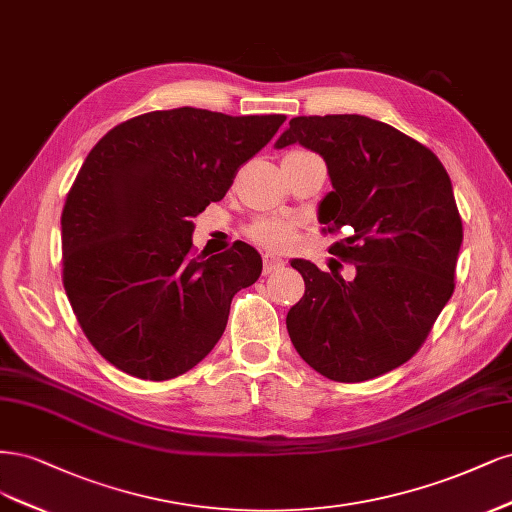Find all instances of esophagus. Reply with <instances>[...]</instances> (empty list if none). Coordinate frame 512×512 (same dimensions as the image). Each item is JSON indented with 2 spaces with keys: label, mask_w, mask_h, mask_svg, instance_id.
<instances>
[{
  "label": "esophagus",
  "mask_w": 512,
  "mask_h": 512,
  "mask_svg": "<svg viewBox=\"0 0 512 512\" xmlns=\"http://www.w3.org/2000/svg\"><path fill=\"white\" fill-rule=\"evenodd\" d=\"M283 266H285L283 259H276V257H272V255H263V274L278 272Z\"/></svg>",
  "instance_id": "34e87169"
}]
</instances>
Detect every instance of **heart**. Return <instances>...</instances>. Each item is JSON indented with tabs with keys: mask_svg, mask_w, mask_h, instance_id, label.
<instances>
[{
	"mask_svg": "<svg viewBox=\"0 0 512 512\" xmlns=\"http://www.w3.org/2000/svg\"><path fill=\"white\" fill-rule=\"evenodd\" d=\"M249 236L257 246L272 253H289L298 244V232L287 221L280 219H257L246 229Z\"/></svg>",
	"mask_w": 512,
	"mask_h": 512,
	"instance_id": "1",
	"label": "heart"
}]
</instances>
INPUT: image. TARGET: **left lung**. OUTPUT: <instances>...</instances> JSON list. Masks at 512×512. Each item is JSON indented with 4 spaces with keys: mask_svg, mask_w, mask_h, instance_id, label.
I'll use <instances>...</instances> for the list:
<instances>
[{
    "mask_svg": "<svg viewBox=\"0 0 512 512\" xmlns=\"http://www.w3.org/2000/svg\"><path fill=\"white\" fill-rule=\"evenodd\" d=\"M319 153L334 191L319 206L332 253L355 278L295 259L304 298L287 315L295 351L329 381L361 383L415 355L455 289L464 227L440 159L395 127L361 114L295 117L276 148Z\"/></svg>",
    "mask_w": 512,
    "mask_h": 512,
    "instance_id": "8db88e82",
    "label": "left lung"
}]
</instances>
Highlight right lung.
<instances>
[{
    "instance_id": "1",
    "label": "right lung",
    "mask_w": 512,
    "mask_h": 512,
    "mask_svg": "<svg viewBox=\"0 0 512 512\" xmlns=\"http://www.w3.org/2000/svg\"><path fill=\"white\" fill-rule=\"evenodd\" d=\"M285 119L155 110L91 148L61 212V276L82 332L114 368L170 381L219 342L261 257L240 240L195 255L191 219L223 200Z\"/></svg>"
}]
</instances>
